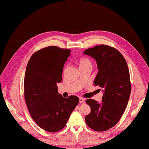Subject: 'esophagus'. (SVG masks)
I'll return each instance as SVG.
<instances>
[{
    "label": "esophagus",
    "mask_w": 149,
    "mask_h": 149,
    "mask_svg": "<svg viewBox=\"0 0 149 149\" xmlns=\"http://www.w3.org/2000/svg\"><path fill=\"white\" fill-rule=\"evenodd\" d=\"M79 102H80V103H85V99H83V98H81V97H80V98L79 99Z\"/></svg>",
    "instance_id": "1"
}]
</instances>
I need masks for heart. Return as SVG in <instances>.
Masks as SVG:
<instances>
[{
    "mask_svg": "<svg viewBox=\"0 0 149 149\" xmlns=\"http://www.w3.org/2000/svg\"><path fill=\"white\" fill-rule=\"evenodd\" d=\"M86 65H92L91 61L89 59L86 58H82L79 61V66H84Z\"/></svg>",
    "mask_w": 149,
    "mask_h": 149,
    "instance_id": "1",
    "label": "heart"
}]
</instances>
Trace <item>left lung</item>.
<instances>
[{
    "label": "left lung",
    "mask_w": 149,
    "mask_h": 149,
    "mask_svg": "<svg viewBox=\"0 0 149 149\" xmlns=\"http://www.w3.org/2000/svg\"><path fill=\"white\" fill-rule=\"evenodd\" d=\"M83 54L95 60L99 72L94 83L103 92L101 103L91 99L86 100L91 110L85 121L94 130L106 131L119 121L127 106L131 93L128 68L119 52L107 45L88 49Z\"/></svg>",
    "instance_id": "8db88e82"
}]
</instances>
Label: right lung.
I'll return each mask as SVG.
<instances>
[{
	"label": "right lung",
	"mask_w": 149,
	"mask_h": 149,
	"mask_svg": "<svg viewBox=\"0 0 149 149\" xmlns=\"http://www.w3.org/2000/svg\"><path fill=\"white\" fill-rule=\"evenodd\" d=\"M70 50L49 46L36 52L30 58L24 79V96L31 117L49 132L61 130L78 105L75 95L68 98L58 93L64 64Z\"/></svg>",
	"instance_id": "add662e5"
}]
</instances>
